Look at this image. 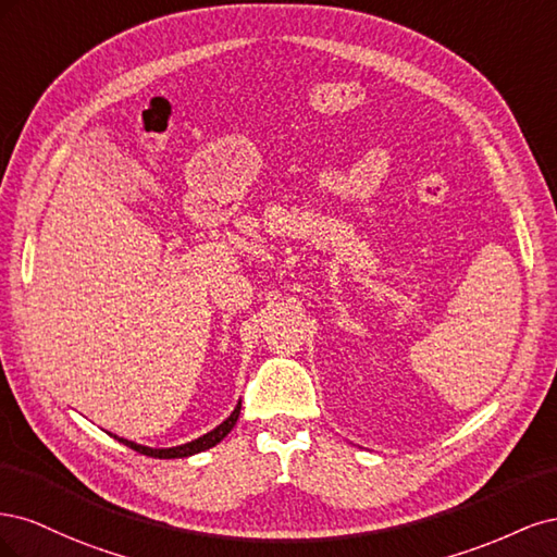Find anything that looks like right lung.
Instances as JSON below:
<instances>
[{
  "mask_svg": "<svg viewBox=\"0 0 557 557\" xmlns=\"http://www.w3.org/2000/svg\"><path fill=\"white\" fill-rule=\"evenodd\" d=\"M239 411H242V401L237 404V409H234V411L230 413V418L223 420V423L218 425L215 430L207 432L205 436H199V440H195V442H188V444H183V446H174V448H148V446H139V444L127 442V440H117V436H115V440L121 442V444H125V446H129L132 450H137V453H141V455H148V458H160V460L188 458V455H195V453L207 450V448H211V446H215V444H221V442L225 440V436H227V432H230L234 425H237Z\"/></svg>",
  "mask_w": 557,
  "mask_h": 557,
  "instance_id": "1",
  "label": "right lung"
}]
</instances>
